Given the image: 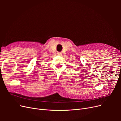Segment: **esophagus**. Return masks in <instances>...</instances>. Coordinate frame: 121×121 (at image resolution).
Listing matches in <instances>:
<instances>
[{"mask_svg":"<svg viewBox=\"0 0 121 121\" xmlns=\"http://www.w3.org/2000/svg\"><path fill=\"white\" fill-rule=\"evenodd\" d=\"M57 56H61V53L60 52H57Z\"/></svg>","mask_w":121,"mask_h":121,"instance_id":"1","label":"esophagus"}]
</instances>
